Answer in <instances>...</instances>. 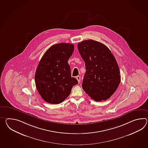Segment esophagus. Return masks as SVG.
<instances>
[{
	"label": "esophagus",
	"instance_id": "1",
	"mask_svg": "<svg viewBox=\"0 0 148 148\" xmlns=\"http://www.w3.org/2000/svg\"><path fill=\"white\" fill-rule=\"evenodd\" d=\"M76 78L77 79V80L78 81L79 83V82H80V81H81V77H80L79 76H77Z\"/></svg>",
	"mask_w": 148,
	"mask_h": 148
}]
</instances>
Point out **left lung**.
Instances as JSON below:
<instances>
[{
    "instance_id": "1",
    "label": "left lung",
    "mask_w": 148,
    "mask_h": 148,
    "mask_svg": "<svg viewBox=\"0 0 148 148\" xmlns=\"http://www.w3.org/2000/svg\"><path fill=\"white\" fill-rule=\"evenodd\" d=\"M77 48L86 65L82 88L95 101L107 100L121 82L115 57L107 46L93 40L79 43Z\"/></svg>"
}]
</instances>
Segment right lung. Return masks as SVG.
<instances>
[{"label":"right lung","instance_id":"1","mask_svg":"<svg viewBox=\"0 0 148 148\" xmlns=\"http://www.w3.org/2000/svg\"><path fill=\"white\" fill-rule=\"evenodd\" d=\"M74 46L60 43L50 47L40 61L35 74L36 89L46 102L58 104L69 95L73 86L78 84L71 76L68 60Z\"/></svg>","mask_w":148,"mask_h":148}]
</instances>
